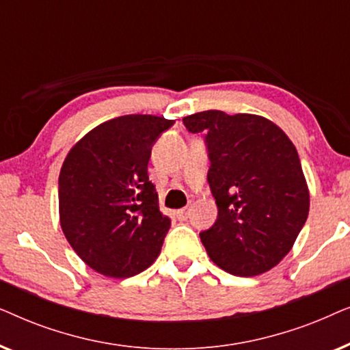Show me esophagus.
<instances>
[{"label": "esophagus", "instance_id": "obj_1", "mask_svg": "<svg viewBox=\"0 0 350 350\" xmlns=\"http://www.w3.org/2000/svg\"><path fill=\"white\" fill-rule=\"evenodd\" d=\"M189 215H191V208L185 207V208H181V210H178V212H176V218H178L180 221H185V219L189 218Z\"/></svg>", "mask_w": 350, "mask_h": 350}]
</instances>
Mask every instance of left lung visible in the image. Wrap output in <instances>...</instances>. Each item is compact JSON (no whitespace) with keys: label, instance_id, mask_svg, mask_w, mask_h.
Masks as SVG:
<instances>
[{"label":"left lung","instance_id":"left-lung-1","mask_svg":"<svg viewBox=\"0 0 350 350\" xmlns=\"http://www.w3.org/2000/svg\"><path fill=\"white\" fill-rule=\"evenodd\" d=\"M205 133L207 180L218 218L199 234L207 255L239 277L260 275L284 260L309 215L298 151L285 132L256 114L218 109L183 118Z\"/></svg>","mask_w":350,"mask_h":350}]
</instances>
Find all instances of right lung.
Returning <instances> with one entry per match:
<instances>
[{"instance_id": "add662e5", "label": "right lung", "mask_w": 350, "mask_h": 350, "mask_svg": "<svg viewBox=\"0 0 350 350\" xmlns=\"http://www.w3.org/2000/svg\"><path fill=\"white\" fill-rule=\"evenodd\" d=\"M175 121L127 114L100 124L66 154L59 175L60 226L89 267L114 279L159 256L170 218L148 176L151 148Z\"/></svg>"}]
</instances>
